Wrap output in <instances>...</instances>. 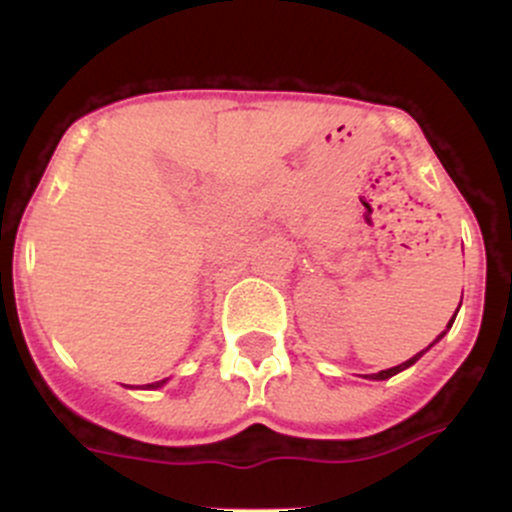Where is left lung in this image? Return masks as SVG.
Listing matches in <instances>:
<instances>
[{
    "label": "left lung",
    "mask_w": 512,
    "mask_h": 512,
    "mask_svg": "<svg viewBox=\"0 0 512 512\" xmlns=\"http://www.w3.org/2000/svg\"><path fill=\"white\" fill-rule=\"evenodd\" d=\"M458 307H461V304H458ZM456 314H458V309H456ZM456 314H453V319H456ZM453 319H451V322H448V327H446V329H451V327H453ZM446 329H443V332H441V334H438V339H441V337H443V334H446ZM438 339H436V342H438ZM436 342H431V344H428V347H426V349H423V352H418L416 356H411V359H409V361H404V364H399V366H391V369H384V371H379V374H371V376H369V379H376V381H384V379H391V376H394V374H399V371H404V369H409V366H414V364H416V361H418V359H421V356H423V354H426V352H428V349H431V347H433V344H436Z\"/></svg>",
    "instance_id": "1"
}]
</instances>
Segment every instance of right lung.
Masks as SVG:
<instances>
[{"label":"right lung","mask_w":512,"mask_h":512,"mask_svg":"<svg viewBox=\"0 0 512 512\" xmlns=\"http://www.w3.org/2000/svg\"><path fill=\"white\" fill-rule=\"evenodd\" d=\"M165 384V379L163 381H153V384H146V389H158V386H163Z\"/></svg>","instance_id":"obj_1"}]
</instances>
